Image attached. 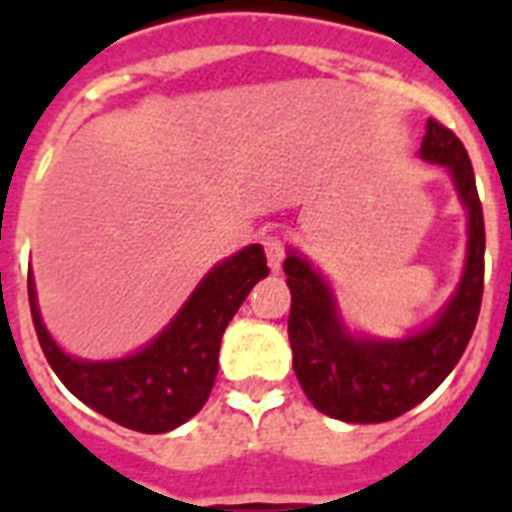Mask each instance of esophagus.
Instances as JSON below:
<instances>
[{
    "label": "esophagus",
    "mask_w": 512,
    "mask_h": 512,
    "mask_svg": "<svg viewBox=\"0 0 512 512\" xmlns=\"http://www.w3.org/2000/svg\"><path fill=\"white\" fill-rule=\"evenodd\" d=\"M265 257H268V268L273 273L281 271V263H284V241L279 236H265L263 239Z\"/></svg>",
    "instance_id": "esophagus-1"
}]
</instances>
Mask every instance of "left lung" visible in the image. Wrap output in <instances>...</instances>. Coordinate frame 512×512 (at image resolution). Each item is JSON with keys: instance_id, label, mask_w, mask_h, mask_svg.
<instances>
[{"instance_id": "1", "label": "left lung", "mask_w": 512, "mask_h": 512, "mask_svg": "<svg viewBox=\"0 0 512 512\" xmlns=\"http://www.w3.org/2000/svg\"><path fill=\"white\" fill-rule=\"evenodd\" d=\"M420 159L441 164L452 177L468 217L465 265L452 297L404 337L356 332L342 319L335 289L303 252L289 247L284 260L292 311V366L305 396L319 412L342 422H388L433 393L468 348L484 295V212L468 151L436 119L425 124Z\"/></svg>"}]
</instances>
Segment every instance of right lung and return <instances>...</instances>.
Here are the masks:
<instances>
[{
    "instance_id": "1",
    "label": "right lung",
    "mask_w": 512,
    "mask_h": 512,
    "mask_svg": "<svg viewBox=\"0 0 512 512\" xmlns=\"http://www.w3.org/2000/svg\"><path fill=\"white\" fill-rule=\"evenodd\" d=\"M268 276L265 252L249 244L225 257L199 281L175 319L143 348L122 358L90 361L68 356L47 332L28 273L34 329L52 372L82 404L138 433H167L207 404L217 377V353L228 321L249 289Z\"/></svg>"
}]
</instances>
